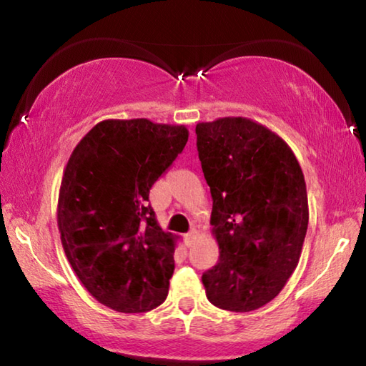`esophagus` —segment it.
<instances>
[{
	"mask_svg": "<svg viewBox=\"0 0 366 366\" xmlns=\"http://www.w3.org/2000/svg\"><path fill=\"white\" fill-rule=\"evenodd\" d=\"M197 237H198V231H197V229H192V231H190V232H187V234H185V244H187V245L190 247L192 244H194V242H195V240H197Z\"/></svg>",
	"mask_w": 366,
	"mask_h": 366,
	"instance_id": "1",
	"label": "esophagus"
}]
</instances>
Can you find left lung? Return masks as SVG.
Here are the masks:
<instances>
[{"label": "left lung", "mask_w": 366, "mask_h": 366, "mask_svg": "<svg viewBox=\"0 0 366 366\" xmlns=\"http://www.w3.org/2000/svg\"><path fill=\"white\" fill-rule=\"evenodd\" d=\"M195 132L219 247L202 282L214 307L253 312L281 292L299 264L308 227L305 179L286 142L249 117L198 122Z\"/></svg>", "instance_id": "8db88e82"}]
</instances>
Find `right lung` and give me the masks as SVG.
Segmentation results:
<instances>
[{"mask_svg": "<svg viewBox=\"0 0 366 366\" xmlns=\"http://www.w3.org/2000/svg\"><path fill=\"white\" fill-rule=\"evenodd\" d=\"M189 140L187 127L104 119L67 161L58 197V229L67 262L92 297L121 313L166 300L176 235L164 232L148 194Z\"/></svg>", "mask_w": 366, "mask_h": 366, "instance_id": "right-lung-1", "label": "right lung"}]
</instances>
